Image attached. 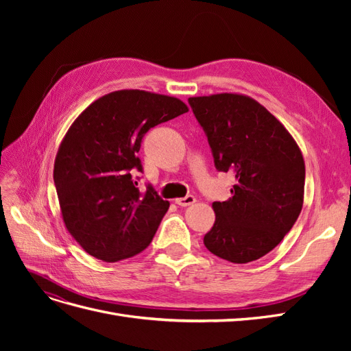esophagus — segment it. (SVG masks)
<instances>
[{"mask_svg":"<svg viewBox=\"0 0 351 351\" xmlns=\"http://www.w3.org/2000/svg\"><path fill=\"white\" fill-rule=\"evenodd\" d=\"M196 202V197L195 196H192V195H189V196H186V197H178V199H176V204L178 205V206H189V205H193Z\"/></svg>","mask_w":351,"mask_h":351,"instance_id":"1","label":"esophagus"}]
</instances>
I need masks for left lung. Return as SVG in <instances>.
I'll list each match as a JSON object with an SVG mask.
<instances>
[{"instance_id":"obj_1","label":"left lung","mask_w":351,"mask_h":351,"mask_svg":"<svg viewBox=\"0 0 351 351\" xmlns=\"http://www.w3.org/2000/svg\"><path fill=\"white\" fill-rule=\"evenodd\" d=\"M218 171L232 173L231 197L214 202L206 249L232 263L269 253L291 230L304 197V159L293 136L246 95L189 98Z\"/></svg>"}]
</instances>
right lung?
Returning a JSON list of instances; mask_svg holds the SVG:
<instances>
[{
    "label": "right lung",
    "instance_id": "add662e5",
    "mask_svg": "<svg viewBox=\"0 0 351 351\" xmlns=\"http://www.w3.org/2000/svg\"><path fill=\"white\" fill-rule=\"evenodd\" d=\"M189 111L178 98L123 89L93 101L73 121L54 162L67 231L90 256L117 262L149 246L169 202L137 189V152L152 127Z\"/></svg>",
    "mask_w": 351,
    "mask_h": 351
}]
</instances>
